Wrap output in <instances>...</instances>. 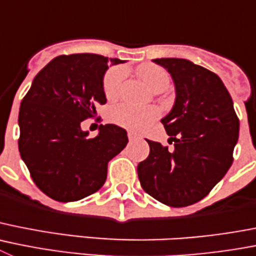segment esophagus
I'll return each mask as SVG.
<instances>
[{
	"instance_id": "obj_1",
	"label": "esophagus",
	"mask_w": 256,
	"mask_h": 256,
	"mask_svg": "<svg viewBox=\"0 0 256 256\" xmlns=\"http://www.w3.org/2000/svg\"><path fill=\"white\" fill-rule=\"evenodd\" d=\"M138 137H140V136H138L137 133L132 132V130H130V132H128V138H130V140H137Z\"/></svg>"
}]
</instances>
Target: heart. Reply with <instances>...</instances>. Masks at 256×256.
Returning <instances> with one entry per match:
<instances>
[{
    "label": "heart",
    "mask_w": 256,
    "mask_h": 256,
    "mask_svg": "<svg viewBox=\"0 0 256 256\" xmlns=\"http://www.w3.org/2000/svg\"><path fill=\"white\" fill-rule=\"evenodd\" d=\"M142 81L151 90L156 91L160 88H168L170 77L168 72L161 67L152 64L140 66L138 70ZM126 76V70L123 67H112L105 74L102 80V90L108 99H116L122 90L123 80ZM160 110L154 106L138 108L130 104H119L110 110V119L118 126L128 130H140L150 126L154 119L158 118Z\"/></svg>",
    "instance_id": "b5f03b06"
}]
</instances>
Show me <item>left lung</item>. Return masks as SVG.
I'll use <instances>...</instances> for the list:
<instances>
[{
  "instance_id": "8db88e82",
  "label": "left lung",
  "mask_w": 256,
  "mask_h": 256,
  "mask_svg": "<svg viewBox=\"0 0 256 256\" xmlns=\"http://www.w3.org/2000/svg\"><path fill=\"white\" fill-rule=\"evenodd\" d=\"M170 72L176 100L162 119L168 146L148 140L138 164L144 190L170 207H186L208 196L234 161L238 118L231 95L214 72L182 58L154 60Z\"/></svg>"
}]
</instances>
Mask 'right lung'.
Listing matches in <instances>:
<instances>
[{
	"label": "right lung",
	"instance_id": "1",
	"mask_svg": "<svg viewBox=\"0 0 256 256\" xmlns=\"http://www.w3.org/2000/svg\"><path fill=\"white\" fill-rule=\"evenodd\" d=\"M104 56H58L35 76L18 112V151L36 186L58 202L80 200L104 185L108 162L128 144L126 130L100 124L88 138L81 130L106 102ZM112 64L120 60H110Z\"/></svg>",
	"mask_w": 256,
	"mask_h": 256
}]
</instances>
